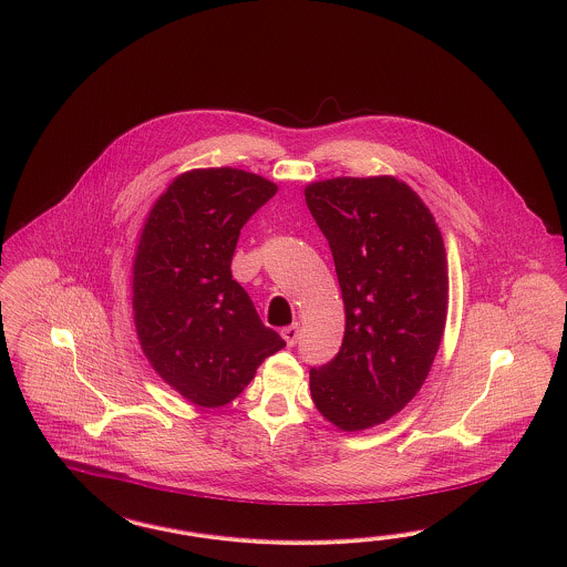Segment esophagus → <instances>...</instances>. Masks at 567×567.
<instances>
[{"label":"esophagus","mask_w":567,"mask_h":567,"mask_svg":"<svg viewBox=\"0 0 567 567\" xmlns=\"http://www.w3.org/2000/svg\"><path fill=\"white\" fill-rule=\"evenodd\" d=\"M298 331H300L298 323H296V326H290V328L281 329V338L286 340V344H288V347H293V344L298 342Z\"/></svg>","instance_id":"obj_1"}]
</instances>
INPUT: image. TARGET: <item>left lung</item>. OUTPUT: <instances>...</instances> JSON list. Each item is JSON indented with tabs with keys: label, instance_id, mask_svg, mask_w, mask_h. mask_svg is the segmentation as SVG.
<instances>
[{
	"label": "left lung",
	"instance_id": "left-lung-1",
	"mask_svg": "<svg viewBox=\"0 0 567 567\" xmlns=\"http://www.w3.org/2000/svg\"><path fill=\"white\" fill-rule=\"evenodd\" d=\"M328 238L344 300L340 352L311 369L319 413L342 432L380 425L420 392L449 311L439 223L392 175L336 177L305 187Z\"/></svg>",
	"mask_w": 567,
	"mask_h": 567
}]
</instances>
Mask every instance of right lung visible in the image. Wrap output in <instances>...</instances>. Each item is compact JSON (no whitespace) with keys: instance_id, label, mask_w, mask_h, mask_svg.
<instances>
[{"instance_id":"obj_1","label":"right lung","mask_w":567,"mask_h":567,"mask_svg":"<svg viewBox=\"0 0 567 567\" xmlns=\"http://www.w3.org/2000/svg\"><path fill=\"white\" fill-rule=\"evenodd\" d=\"M277 185L231 166L192 168L147 213L133 256V323L147 363L185 401L217 409L286 347L231 275L239 229Z\"/></svg>"}]
</instances>
